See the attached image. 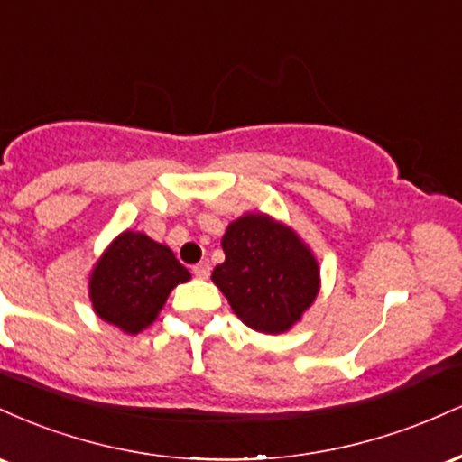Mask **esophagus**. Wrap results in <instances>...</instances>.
<instances>
[{
	"label": "esophagus",
	"instance_id": "1",
	"mask_svg": "<svg viewBox=\"0 0 462 462\" xmlns=\"http://www.w3.org/2000/svg\"><path fill=\"white\" fill-rule=\"evenodd\" d=\"M193 275L199 280H206L210 275V264L208 263H198L193 264Z\"/></svg>",
	"mask_w": 462,
	"mask_h": 462
}]
</instances>
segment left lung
<instances>
[{"mask_svg": "<svg viewBox=\"0 0 462 462\" xmlns=\"http://www.w3.org/2000/svg\"><path fill=\"white\" fill-rule=\"evenodd\" d=\"M221 247L226 263L215 267L213 282L252 330L286 332L317 298L319 267L310 249L267 215L227 226Z\"/></svg>", "mask_w": 462, "mask_h": 462, "instance_id": "8db88e82", "label": "left lung"}]
</instances>
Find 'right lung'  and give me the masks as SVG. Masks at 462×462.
Returning <instances> with one entry per match:
<instances>
[{
	"mask_svg": "<svg viewBox=\"0 0 462 462\" xmlns=\"http://www.w3.org/2000/svg\"><path fill=\"white\" fill-rule=\"evenodd\" d=\"M189 278V269L167 245L128 230L99 258L88 291L93 309L104 321L136 334L156 319L173 286Z\"/></svg>",
	"mask_w": 462,
	"mask_h": 462,
	"instance_id": "1",
	"label": "right lung"
}]
</instances>
